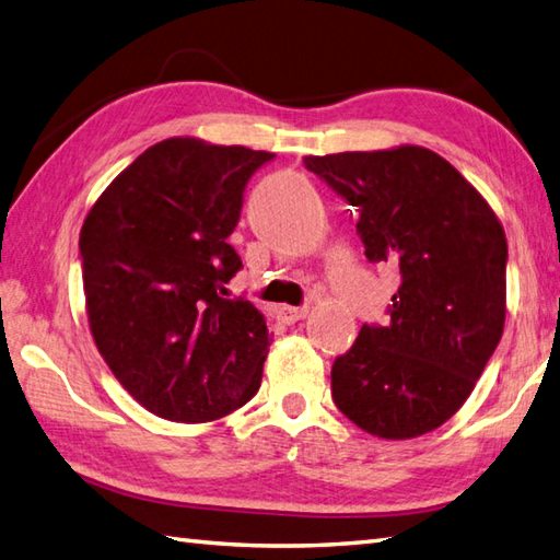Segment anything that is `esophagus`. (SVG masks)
Listing matches in <instances>:
<instances>
[{"label":"esophagus","instance_id":"1","mask_svg":"<svg viewBox=\"0 0 560 560\" xmlns=\"http://www.w3.org/2000/svg\"><path fill=\"white\" fill-rule=\"evenodd\" d=\"M308 314V306H278L276 308V316H278V320H282V323H296V320H302L304 316Z\"/></svg>","mask_w":560,"mask_h":560}]
</instances>
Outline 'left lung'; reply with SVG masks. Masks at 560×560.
<instances>
[{"label": "left lung", "instance_id": "8db88e82", "mask_svg": "<svg viewBox=\"0 0 560 560\" xmlns=\"http://www.w3.org/2000/svg\"><path fill=\"white\" fill-rule=\"evenodd\" d=\"M359 210L371 264L400 270L388 326L364 323L335 359L332 400L378 439H415L475 390L505 320V232L491 206L429 148L304 158Z\"/></svg>", "mask_w": 560, "mask_h": 560}]
</instances>
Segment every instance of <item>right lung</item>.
<instances>
[{
    "label": "right lung",
    "instance_id": "1",
    "mask_svg": "<svg viewBox=\"0 0 560 560\" xmlns=\"http://www.w3.org/2000/svg\"><path fill=\"white\" fill-rule=\"evenodd\" d=\"M272 158L244 145L160 141L83 222L93 340L148 412L198 424L234 412L260 388L270 335L252 302L228 300L242 270L228 237L248 179Z\"/></svg>",
    "mask_w": 560,
    "mask_h": 560
}]
</instances>
